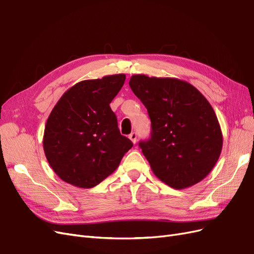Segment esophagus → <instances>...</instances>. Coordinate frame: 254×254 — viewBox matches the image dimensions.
Wrapping results in <instances>:
<instances>
[{"instance_id": "obj_1", "label": "esophagus", "mask_w": 254, "mask_h": 254, "mask_svg": "<svg viewBox=\"0 0 254 254\" xmlns=\"http://www.w3.org/2000/svg\"><path fill=\"white\" fill-rule=\"evenodd\" d=\"M129 139L132 141V143L133 144H135L136 143V133L135 132H131L129 134Z\"/></svg>"}]
</instances>
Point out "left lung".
Instances as JSON below:
<instances>
[{
	"mask_svg": "<svg viewBox=\"0 0 254 254\" xmlns=\"http://www.w3.org/2000/svg\"><path fill=\"white\" fill-rule=\"evenodd\" d=\"M129 86L151 121L149 139L139 146L153 174L177 190L204 179L222 148L219 123L206 98L177 78L133 75Z\"/></svg>",
	"mask_w": 254,
	"mask_h": 254,
	"instance_id": "left-lung-1",
	"label": "left lung"
}]
</instances>
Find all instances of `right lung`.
I'll return each mask as SVG.
<instances>
[{
    "label": "right lung",
    "instance_id": "1",
    "mask_svg": "<svg viewBox=\"0 0 254 254\" xmlns=\"http://www.w3.org/2000/svg\"><path fill=\"white\" fill-rule=\"evenodd\" d=\"M125 74L82 80L54 107L43 135V149L60 179L91 189L111 175L132 142L122 135L110 108Z\"/></svg>",
    "mask_w": 254,
    "mask_h": 254
}]
</instances>
